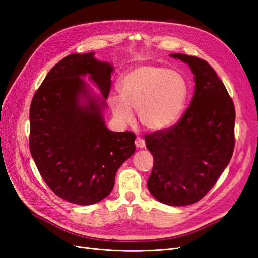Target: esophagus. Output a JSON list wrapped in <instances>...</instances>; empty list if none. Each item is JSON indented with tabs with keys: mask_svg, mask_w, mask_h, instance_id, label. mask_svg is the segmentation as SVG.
I'll return each mask as SVG.
<instances>
[{
	"mask_svg": "<svg viewBox=\"0 0 258 258\" xmlns=\"http://www.w3.org/2000/svg\"><path fill=\"white\" fill-rule=\"evenodd\" d=\"M136 145H137V147H139V148H143L144 146H145V141H144V139H142V138H140V137H137V139H136Z\"/></svg>",
	"mask_w": 258,
	"mask_h": 258,
	"instance_id": "1",
	"label": "esophagus"
}]
</instances>
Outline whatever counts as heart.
<instances>
[{
  "label": "heart",
  "mask_w": 258,
  "mask_h": 258,
  "mask_svg": "<svg viewBox=\"0 0 258 258\" xmlns=\"http://www.w3.org/2000/svg\"><path fill=\"white\" fill-rule=\"evenodd\" d=\"M119 97L110 99L116 119L132 123L135 115L150 131L166 130L179 119L187 99V84L176 71L155 64L139 66L119 82Z\"/></svg>",
  "instance_id": "b5f03b06"
}]
</instances>
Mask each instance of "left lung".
<instances>
[{"label":"left lung","instance_id":"1","mask_svg":"<svg viewBox=\"0 0 258 258\" xmlns=\"http://www.w3.org/2000/svg\"><path fill=\"white\" fill-rule=\"evenodd\" d=\"M195 75L191 103L174 126L145 136L154 157L147 188L169 206L204 198L229 163L235 147V105L223 82L206 60L170 54Z\"/></svg>","mask_w":258,"mask_h":258}]
</instances>
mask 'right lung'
I'll return each mask as SVG.
<instances>
[{"label": "right lung", "instance_id": "obj_1", "mask_svg": "<svg viewBox=\"0 0 258 258\" xmlns=\"http://www.w3.org/2000/svg\"><path fill=\"white\" fill-rule=\"evenodd\" d=\"M113 70L93 52L69 54L46 75L31 102L29 144L38 172L52 192L75 205L108 196L117 170L136 152V135L105 127L104 100L92 97L81 79L88 74L106 100Z\"/></svg>", "mask_w": 258, "mask_h": 258}]
</instances>
